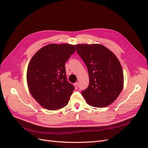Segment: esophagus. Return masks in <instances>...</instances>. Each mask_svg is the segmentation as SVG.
<instances>
[{"instance_id":"1","label":"esophagus","mask_w":148,"mask_h":148,"mask_svg":"<svg viewBox=\"0 0 148 148\" xmlns=\"http://www.w3.org/2000/svg\"><path fill=\"white\" fill-rule=\"evenodd\" d=\"M74 86H75V88L76 89H78V83L77 82V83H74Z\"/></svg>"}]
</instances>
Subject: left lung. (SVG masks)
Segmentation results:
<instances>
[{
	"label": "left lung",
	"mask_w": 148,
	"mask_h": 148,
	"mask_svg": "<svg viewBox=\"0 0 148 148\" xmlns=\"http://www.w3.org/2000/svg\"><path fill=\"white\" fill-rule=\"evenodd\" d=\"M75 47L89 73V86L82 91V96L91 106L101 108L109 106L123 87V70L119 60L101 44H77Z\"/></svg>",
	"instance_id": "obj_1"
}]
</instances>
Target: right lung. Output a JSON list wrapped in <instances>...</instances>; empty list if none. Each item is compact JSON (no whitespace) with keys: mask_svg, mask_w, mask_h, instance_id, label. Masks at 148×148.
Instances as JSON below:
<instances>
[{"mask_svg":"<svg viewBox=\"0 0 148 148\" xmlns=\"http://www.w3.org/2000/svg\"><path fill=\"white\" fill-rule=\"evenodd\" d=\"M75 52L71 44H50L31 59L26 74L28 88L44 108L54 110L68 104L75 88L67 81L65 65Z\"/></svg>","mask_w":148,"mask_h":148,"instance_id":"add662e5","label":"right lung"}]
</instances>
